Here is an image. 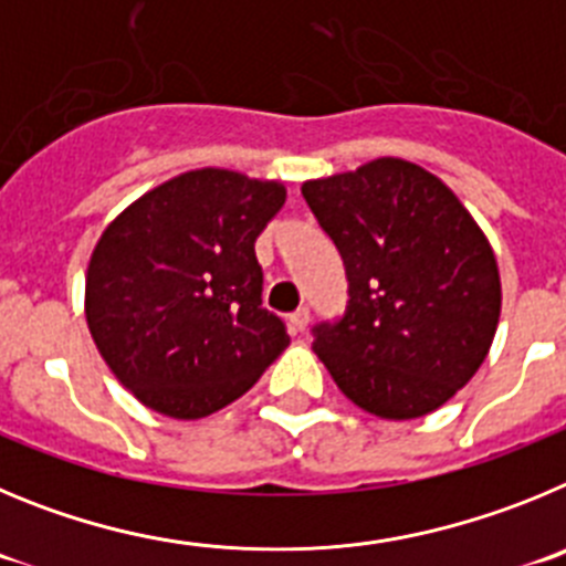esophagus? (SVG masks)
<instances>
[{
  "label": "esophagus",
  "instance_id": "esophagus-1",
  "mask_svg": "<svg viewBox=\"0 0 566 566\" xmlns=\"http://www.w3.org/2000/svg\"><path fill=\"white\" fill-rule=\"evenodd\" d=\"M307 324H310L307 307H298L293 315H290V329H293V333H304V329H307Z\"/></svg>",
  "mask_w": 566,
  "mask_h": 566
}]
</instances>
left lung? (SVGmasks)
Listing matches in <instances>:
<instances>
[{"label":"left lung","instance_id":"1","mask_svg":"<svg viewBox=\"0 0 566 566\" xmlns=\"http://www.w3.org/2000/svg\"><path fill=\"white\" fill-rule=\"evenodd\" d=\"M302 195L349 279L344 318L315 327V355L369 415L437 411L496 335L502 282L488 237L440 177L400 157L307 180Z\"/></svg>","mask_w":566,"mask_h":566}]
</instances>
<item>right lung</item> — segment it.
<instances>
[{"mask_svg": "<svg viewBox=\"0 0 566 566\" xmlns=\"http://www.w3.org/2000/svg\"><path fill=\"white\" fill-rule=\"evenodd\" d=\"M279 180L195 169L104 228L86 268V327L112 375L157 415L200 420L245 395L287 349L262 307L256 242Z\"/></svg>", "mask_w": 566, "mask_h": 566, "instance_id": "right-lung-1", "label": "right lung"}]
</instances>
